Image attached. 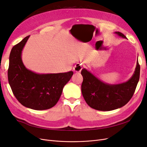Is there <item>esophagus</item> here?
I'll return each mask as SVG.
<instances>
[{
    "instance_id": "obj_1",
    "label": "esophagus",
    "mask_w": 147,
    "mask_h": 147,
    "mask_svg": "<svg viewBox=\"0 0 147 147\" xmlns=\"http://www.w3.org/2000/svg\"><path fill=\"white\" fill-rule=\"evenodd\" d=\"M83 69V65L82 64H77L74 66V72H81L82 69Z\"/></svg>"
}]
</instances>
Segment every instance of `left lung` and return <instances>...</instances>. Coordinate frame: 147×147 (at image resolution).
<instances>
[{"label":"left lung","mask_w":147,"mask_h":147,"mask_svg":"<svg viewBox=\"0 0 147 147\" xmlns=\"http://www.w3.org/2000/svg\"><path fill=\"white\" fill-rule=\"evenodd\" d=\"M126 38L123 34L115 32ZM82 95L87 104L97 110L110 111L121 108L130 100L135 92L140 77V65L137 62L134 74L128 81L117 84H109L100 81L94 75L83 69Z\"/></svg>","instance_id":"left-lung-1"}]
</instances>
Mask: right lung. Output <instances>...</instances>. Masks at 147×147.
<instances>
[{
    "mask_svg": "<svg viewBox=\"0 0 147 147\" xmlns=\"http://www.w3.org/2000/svg\"><path fill=\"white\" fill-rule=\"evenodd\" d=\"M29 35L11 49L8 69V83L13 94L23 106L43 110L54 107L58 102L64 86L73 75L72 71L59 74H39L23 64L22 50Z\"/></svg>",
    "mask_w": 147,
    "mask_h": 147,
    "instance_id": "1",
    "label": "right lung"
}]
</instances>
